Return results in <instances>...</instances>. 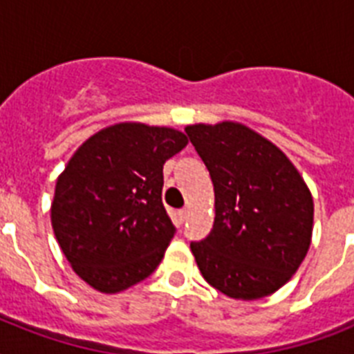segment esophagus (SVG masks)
<instances>
[{"mask_svg":"<svg viewBox=\"0 0 354 354\" xmlns=\"http://www.w3.org/2000/svg\"><path fill=\"white\" fill-rule=\"evenodd\" d=\"M187 215H189V209H187V207H183V209L178 211V218H180V222L185 221V218H187Z\"/></svg>","mask_w":354,"mask_h":354,"instance_id":"34e87169","label":"esophagus"}]
</instances>
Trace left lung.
Here are the masks:
<instances>
[{
	"instance_id": "8db88e82",
	"label": "left lung",
	"mask_w": 354,
	"mask_h": 354,
	"mask_svg": "<svg viewBox=\"0 0 354 354\" xmlns=\"http://www.w3.org/2000/svg\"><path fill=\"white\" fill-rule=\"evenodd\" d=\"M215 187V224L191 252L204 279L255 301L279 290L307 255L314 202L285 152L246 124L185 127Z\"/></svg>"
}]
</instances>
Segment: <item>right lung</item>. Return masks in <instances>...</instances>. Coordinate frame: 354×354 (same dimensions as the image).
Here are the masks:
<instances>
[{
	"instance_id": "obj_1",
	"label": "right lung",
	"mask_w": 354,
	"mask_h": 354,
	"mask_svg": "<svg viewBox=\"0 0 354 354\" xmlns=\"http://www.w3.org/2000/svg\"><path fill=\"white\" fill-rule=\"evenodd\" d=\"M187 143L174 128L118 122L71 156L57 180L51 224L91 288L118 294L158 268L176 232L161 202L163 163Z\"/></svg>"
}]
</instances>
